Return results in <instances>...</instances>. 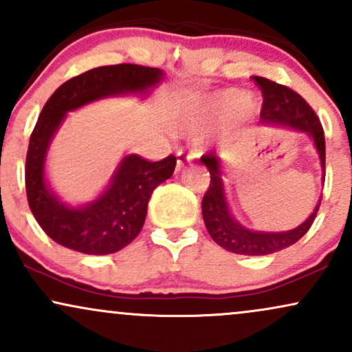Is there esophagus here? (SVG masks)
Returning a JSON list of instances; mask_svg holds the SVG:
<instances>
[{
    "label": "esophagus",
    "instance_id": "obj_1",
    "mask_svg": "<svg viewBox=\"0 0 352 352\" xmlns=\"http://www.w3.org/2000/svg\"><path fill=\"white\" fill-rule=\"evenodd\" d=\"M193 159V154H185V152H179L177 154V165H175V172H180L182 168L185 167V164L190 162Z\"/></svg>",
    "mask_w": 352,
    "mask_h": 352
}]
</instances>
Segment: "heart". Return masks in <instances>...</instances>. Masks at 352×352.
Instances as JSON below:
<instances>
[{
    "label": "heart",
    "instance_id": "b5f03b06",
    "mask_svg": "<svg viewBox=\"0 0 352 352\" xmlns=\"http://www.w3.org/2000/svg\"><path fill=\"white\" fill-rule=\"evenodd\" d=\"M219 104L224 111H244L248 108V98L241 91H228L219 98Z\"/></svg>",
    "mask_w": 352,
    "mask_h": 352
}]
</instances>
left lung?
I'll list each match as a JSON object with an SVG mask.
<instances>
[{"instance_id":"left-lung-1","label":"left lung","mask_w":352,"mask_h":352,"mask_svg":"<svg viewBox=\"0 0 352 352\" xmlns=\"http://www.w3.org/2000/svg\"><path fill=\"white\" fill-rule=\"evenodd\" d=\"M254 83L261 88L262 96H264V103H262L261 109L262 124L287 126V128L302 131V133L311 135L324 172V131L313 108L297 91L285 87V85H278L272 80L262 77H254ZM201 162L208 167L211 177L210 187L201 200L203 221H205L206 230H208L214 243L226 251L244 254V256H265V254L282 251V249L295 244L311 228L320 210L321 200L307 221H303L295 230L285 232H262L251 231L241 226L228 210L221 179V164H219L217 154L210 152V154L201 155Z\"/></svg>"}]
</instances>
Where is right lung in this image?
Returning <instances> with one entry per match:
<instances>
[{"label": "right lung", "mask_w": 352, "mask_h": 352, "mask_svg": "<svg viewBox=\"0 0 352 352\" xmlns=\"http://www.w3.org/2000/svg\"><path fill=\"white\" fill-rule=\"evenodd\" d=\"M160 78L159 69L135 63L96 67L67 80L44 104L29 139L26 193L34 218L55 243L83 254H113L141 232L151 195L172 177L175 155L157 162L135 154L126 155L107 192L83 208H70L57 200L45 185L44 162L67 111L103 96L146 91Z\"/></svg>", "instance_id": "obj_1"}]
</instances>
